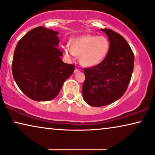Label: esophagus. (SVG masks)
I'll use <instances>...</instances> for the list:
<instances>
[{
    "mask_svg": "<svg viewBox=\"0 0 155 155\" xmlns=\"http://www.w3.org/2000/svg\"><path fill=\"white\" fill-rule=\"evenodd\" d=\"M74 72H75V73H78V72H79V69H78V68H76L75 69V71Z\"/></svg>",
    "mask_w": 155,
    "mask_h": 155,
    "instance_id": "1",
    "label": "esophagus"
}]
</instances>
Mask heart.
<instances>
[{"mask_svg":"<svg viewBox=\"0 0 155 155\" xmlns=\"http://www.w3.org/2000/svg\"><path fill=\"white\" fill-rule=\"evenodd\" d=\"M110 43L104 36L87 35L73 39L71 48L64 49L66 55L80 56V61L85 66H93L101 63L109 51Z\"/></svg>","mask_w":155,"mask_h":155,"instance_id":"b5f03b06","label":"heart"}]
</instances>
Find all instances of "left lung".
Instances as JSON below:
<instances>
[{
  "label": "left lung",
  "instance_id": "obj_1",
  "mask_svg": "<svg viewBox=\"0 0 155 155\" xmlns=\"http://www.w3.org/2000/svg\"><path fill=\"white\" fill-rule=\"evenodd\" d=\"M110 41L109 51L101 63L84 68L83 99L94 107L117 100L127 89L132 78L134 57L126 40L111 29H100Z\"/></svg>",
  "mask_w": 155,
  "mask_h": 155
}]
</instances>
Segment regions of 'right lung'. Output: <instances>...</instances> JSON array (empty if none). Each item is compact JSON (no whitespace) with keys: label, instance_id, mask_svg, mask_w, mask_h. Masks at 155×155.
<instances>
[{"label":"right lung","instance_id":"right-lung-1","mask_svg":"<svg viewBox=\"0 0 155 155\" xmlns=\"http://www.w3.org/2000/svg\"><path fill=\"white\" fill-rule=\"evenodd\" d=\"M58 34L39 26L28 32L15 47L13 78L21 91L35 101L55 98L75 68L60 59L63 53L58 48Z\"/></svg>","mask_w":155,"mask_h":155}]
</instances>
